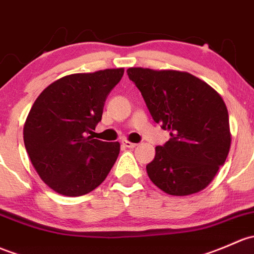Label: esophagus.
Wrapping results in <instances>:
<instances>
[{
	"label": "esophagus",
	"mask_w": 254,
	"mask_h": 254,
	"mask_svg": "<svg viewBox=\"0 0 254 254\" xmlns=\"http://www.w3.org/2000/svg\"><path fill=\"white\" fill-rule=\"evenodd\" d=\"M122 145L124 146V147H127V148H135L136 146H137V143H134V142H131V141H127V140H123Z\"/></svg>",
	"instance_id": "obj_1"
}]
</instances>
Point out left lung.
I'll use <instances>...</instances> for the list:
<instances>
[{"label":"left lung","instance_id":"left-lung-1","mask_svg":"<svg viewBox=\"0 0 254 254\" xmlns=\"http://www.w3.org/2000/svg\"><path fill=\"white\" fill-rule=\"evenodd\" d=\"M152 118L169 130L146 165L152 183L173 196L207 188L226 161L231 145L229 113L221 96L203 80L179 70L129 68Z\"/></svg>","mask_w":254,"mask_h":254}]
</instances>
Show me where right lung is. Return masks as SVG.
Listing matches in <instances>:
<instances>
[{"label":"right lung","instance_id":"1","mask_svg":"<svg viewBox=\"0 0 254 254\" xmlns=\"http://www.w3.org/2000/svg\"><path fill=\"white\" fill-rule=\"evenodd\" d=\"M123 74L118 68L63 76L34 102L24 124V145L37 174L53 191L82 196L111 172L120 143L89 134L102 119L107 96Z\"/></svg>","mask_w":254,"mask_h":254}]
</instances>
